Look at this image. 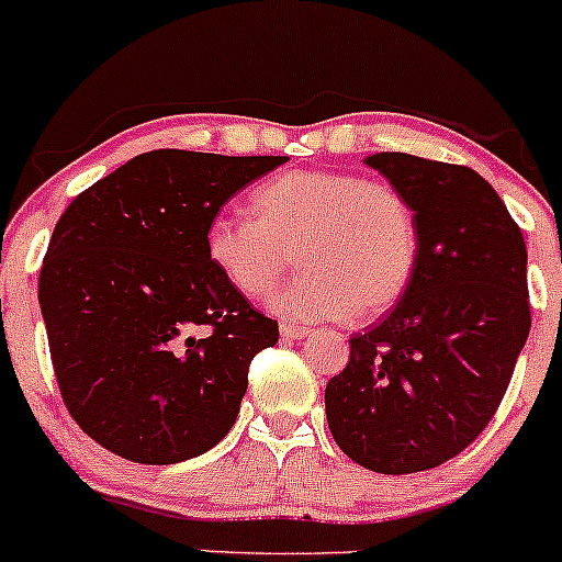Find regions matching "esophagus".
I'll return each instance as SVG.
<instances>
[{"label": "esophagus", "mask_w": 562, "mask_h": 562, "mask_svg": "<svg viewBox=\"0 0 562 562\" xmlns=\"http://www.w3.org/2000/svg\"><path fill=\"white\" fill-rule=\"evenodd\" d=\"M281 337H286V339H305L307 337V329H305V326L281 324Z\"/></svg>", "instance_id": "obj_1"}]
</instances>
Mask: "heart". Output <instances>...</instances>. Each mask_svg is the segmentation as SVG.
Returning <instances> with one entry per match:
<instances>
[{"mask_svg": "<svg viewBox=\"0 0 562 562\" xmlns=\"http://www.w3.org/2000/svg\"><path fill=\"white\" fill-rule=\"evenodd\" d=\"M212 270L260 300L289 255L302 273L270 300L286 321L376 318L406 294L419 257L417 217L398 188L334 169H289L251 193V217L217 214L204 233Z\"/></svg>", "mask_w": 562, "mask_h": 562, "instance_id": "heart-1", "label": "heart"}]
</instances>
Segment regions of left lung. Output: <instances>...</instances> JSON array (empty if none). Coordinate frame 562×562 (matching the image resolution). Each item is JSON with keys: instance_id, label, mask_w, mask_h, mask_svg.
Listing matches in <instances>:
<instances>
[{"instance_id": "8db88e82", "label": "left lung", "mask_w": 562, "mask_h": 562, "mask_svg": "<svg viewBox=\"0 0 562 562\" xmlns=\"http://www.w3.org/2000/svg\"><path fill=\"white\" fill-rule=\"evenodd\" d=\"M363 164L406 196L419 257L393 313L350 337L326 419L352 462L408 475L468 449L499 408L531 329L528 251L475 169L412 154Z\"/></svg>"}]
</instances>
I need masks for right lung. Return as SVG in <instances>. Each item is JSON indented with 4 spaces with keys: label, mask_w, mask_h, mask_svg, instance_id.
I'll return each mask as SVG.
<instances>
[{
    "label": "right lung",
    "mask_w": 562,
    "mask_h": 562,
    "mask_svg": "<svg viewBox=\"0 0 562 562\" xmlns=\"http://www.w3.org/2000/svg\"><path fill=\"white\" fill-rule=\"evenodd\" d=\"M286 156L150 150L71 201L40 276L60 395L116 457L175 464L228 435L249 363L279 342L212 270L206 225Z\"/></svg>",
    "instance_id": "right-lung-1"
}]
</instances>
